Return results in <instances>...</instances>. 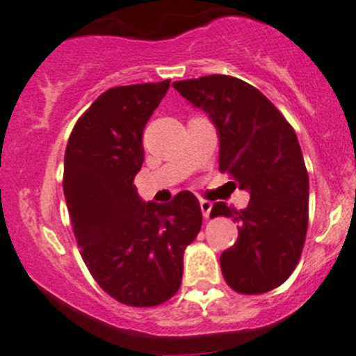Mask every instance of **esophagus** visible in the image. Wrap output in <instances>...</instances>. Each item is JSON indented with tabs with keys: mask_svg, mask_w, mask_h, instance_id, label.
Instances as JSON below:
<instances>
[{
	"mask_svg": "<svg viewBox=\"0 0 356 356\" xmlns=\"http://www.w3.org/2000/svg\"><path fill=\"white\" fill-rule=\"evenodd\" d=\"M200 207H201V211H203V216L204 218H208L209 213H211V208H213V203L208 200H201L200 201Z\"/></svg>",
	"mask_w": 356,
	"mask_h": 356,
	"instance_id": "esophagus-1",
	"label": "esophagus"
}]
</instances>
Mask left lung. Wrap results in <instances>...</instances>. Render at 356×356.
<instances>
[{"mask_svg":"<svg viewBox=\"0 0 356 356\" xmlns=\"http://www.w3.org/2000/svg\"><path fill=\"white\" fill-rule=\"evenodd\" d=\"M204 111L220 140V172L250 194L247 208L215 203L211 216L238 223V238L220 256L225 282L257 295L285 283L304 249L309 223V175L297 134L252 85L209 74L172 83Z\"/></svg>","mask_w":356,"mask_h":356,"instance_id":"left-lung-1","label":"left lung"}]
</instances>
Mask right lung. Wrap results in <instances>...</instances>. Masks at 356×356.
<instances>
[{
	"mask_svg": "<svg viewBox=\"0 0 356 356\" xmlns=\"http://www.w3.org/2000/svg\"><path fill=\"white\" fill-rule=\"evenodd\" d=\"M168 85L104 92L78 119L65 153L63 189L81 257L100 288L131 307L177 293L184 249L203 222L189 191L170 203H145L133 184L145 160L143 129Z\"/></svg>",
	"mask_w": 356,
	"mask_h": 356,
	"instance_id": "1",
	"label": "right lung"
}]
</instances>
